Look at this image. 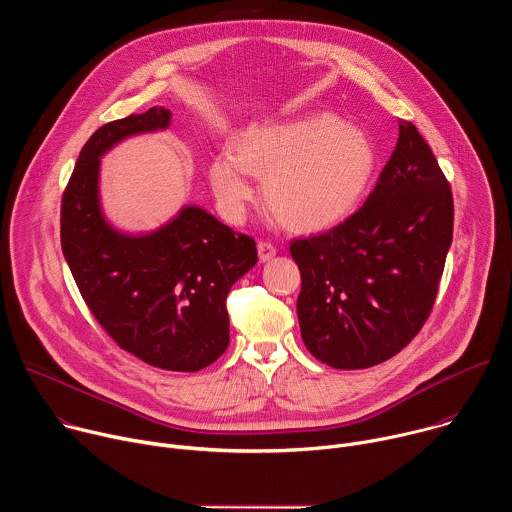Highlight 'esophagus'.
<instances>
[{"label": "esophagus", "instance_id": "1", "mask_svg": "<svg viewBox=\"0 0 512 512\" xmlns=\"http://www.w3.org/2000/svg\"><path fill=\"white\" fill-rule=\"evenodd\" d=\"M257 251H259V259L265 263V261H271L275 257V247L267 241H259L257 245Z\"/></svg>", "mask_w": 512, "mask_h": 512}]
</instances>
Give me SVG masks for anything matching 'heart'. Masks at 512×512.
<instances>
[{
  "mask_svg": "<svg viewBox=\"0 0 512 512\" xmlns=\"http://www.w3.org/2000/svg\"><path fill=\"white\" fill-rule=\"evenodd\" d=\"M377 168L371 135L318 111L291 121L253 125L235 148L210 162V184L223 214L239 223L255 198L253 176L277 221L298 233H320L356 210Z\"/></svg>",
  "mask_w": 512,
  "mask_h": 512,
  "instance_id": "b5f03b06",
  "label": "heart"
}]
</instances>
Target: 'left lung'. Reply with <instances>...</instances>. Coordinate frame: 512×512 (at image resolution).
<instances>
[{
	"mask_svg": "<svg viewBox=\"0 0 512 512\" xmlns=\"http://www.w3.org/2000/svg\"><path fill=\"white\" fill-rule=\"evenodd\" d=\"M454 233V200L417 127L399 121L375 190L328 233L296 239L298 318L306 348L328 367L369 369L425 324Z\"/></svg>",
	"mask_w": 512,
	"mask_h": 512,
	"instance_id": "1",
	"label": "left lung"
}]
</instances>
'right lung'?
<instances>
[{
    "label": "right lung",
    "mask_w": 512,
    "mask_h": 512,
    "mask_svg": "<svg viewBox=\"0 0 512 512\" xmlns=\"http://www.w3.org/2000/svg\"><path fill=\"white\" fill-rule=\"evenodd\" d=\"M152 107L99 127L62 194L60 243L83 300L127 352L164 371L194 373L229 346L227 296L257 263L255 241L200 206L152 233H123L101 208V158L131 135L170 127Z\"/></svg>",
    "instance_id": "add662e5"
}]
</instances>
